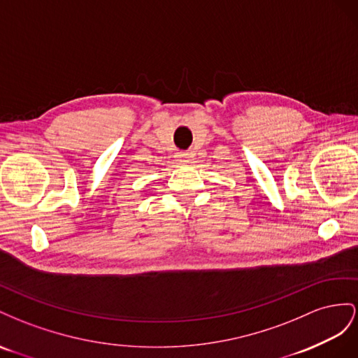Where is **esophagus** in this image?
Segmentation results:
<instances>
[{
	"label": "esophagus",
	"instance_id": "obj_1",
	"mask_svg": "<svg viewBox=\"0 0 358 358\" xmlns=\"http://www.w3.org/2000/svg\"><path fill=\"white\" fill-rule=\"evenodd\" d=\"M176 159L178 163H181V165H186V163H189V156L186 155V152H177Z\"/></svg>",
	"mask_w": 358,
	"mask_h": 358
}]
</instances>
